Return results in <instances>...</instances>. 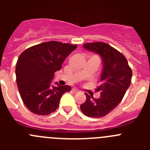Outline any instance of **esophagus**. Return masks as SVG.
I'll list each match as a JSON object with an SVG mask.
<instances>
[{"instance_id":"1","label":"esophagus","mask_w":150,"mask_h":150,"mask_svg":"<svg viewBox=\"0 0 150 150\" xmlns=\"http://www.w3.org/2000/svg\"><path fill=\"white\" fill-rule=\"evenodd\" d=\"M72 91H74V93H77V92H79V90H78L77 88H72Z\"/></svg>"}]
</instances>
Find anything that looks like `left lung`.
I'll list each match as a JSON object with an SVG mask.
<instances>
[{"instance_id":"8db88e82","label":"left lung","mask_w":150,"mask_h":150,"mask_svg":"<svg viewBox=\"0 0 150 150\" xmlns=\"http://www.w3.org/2000/svg\"><path fill=\"white\" fill-rule=\"evenodd\" d=\"M86 50L100 56L103 63L100 86L96 91H100L99 98L86 94V100L80 105L83 114L88 117L100 118L106 116L122 100L131 85L132 71L125 57L107 43H85Z\"/></svg>"}]
</instances>
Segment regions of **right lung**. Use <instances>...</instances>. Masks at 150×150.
<instances>
[{
  "label": "right lung",
  "instance_id": "right-lung-1",
  "mask_svg": "<svg viewBox=\"0 0 150 150\" xmlns=\"http://www.w3.org/2000/svg\"><path fill=\"white\" fill-rule=\"evenodd\" d=\"M77 45L50 41L33 46L22 52L16 63V76L19 94L28 109L37 115L55 112L70 86H52L54 74Z\"/></svg>",
  "mask_w": 150,
  "mask_h": 150
}]
</instances>
